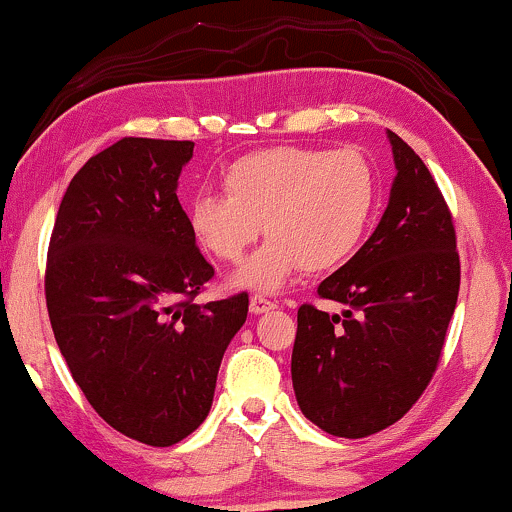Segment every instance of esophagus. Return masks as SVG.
I'll return each mask as SVG.
<instances>
[{"label":"esophagus","instance_id":"34e87169","mask_svg":"<svg viewBox=\"0 0 512 512\" xmlns=\"http://www.w3.org/2000/svg\"><path fill=\"white\" fill-rule=\"evenodd\" d=\"M249 309H251V314H254V316L266 314V311L275 309V302H270V299L261 297V294H254V297H251V302H249Z\"/></svg>","mask_w":512,"mask_h":512}]
</instances>
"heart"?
<instances>
[{"label":"heart","mask_w":512,"mask_h":512,"mask_svg":"<svg viewBox=\"0 0 512 512\" xmlns=\"http://www.w3.org/2000/svg\"><path fill=\"white\" fill-rule=\"evenodd\" d=\"M222 194H196L191 237L218 261L237 263L266 230L268 242L232 285L278 292L299 270L326 273L354 256L378 203L376 170L359 150L273 146L232 160Z\"/></svg>","instance_id":"1"}]
</instances>
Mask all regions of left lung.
<instances>
[{
  "label": "left lung",
  "instance_id": "left-lung-1",
  "mask_svg": "<svg viewBox=\"0 0 512 512\" xmlns=\"http://www.w3.org/2000/svg\"><path fill=\"white\" fill-rule=\"evenodd\" d=\"M386 134L395 162L386 213L362 249L318 285V297L345 311H297V405L340 438L371 436L410 412L434 376L460 292L446 201L422 158Z\"/></svg>",
  "mask_w": 512,
  "mask_h": 512
}]
</instances>
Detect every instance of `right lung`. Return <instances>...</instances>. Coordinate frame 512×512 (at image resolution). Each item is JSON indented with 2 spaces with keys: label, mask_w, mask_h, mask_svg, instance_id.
Segmentation results:
<instances>
[{
  "label": "right lung",
  "mask_w": 512,
  "mask_h": 512,
  "mask_svg": "<svg viewBox=\"0 0 512 512\" xmlns=\"http://www.w3.org/2000/svg\"><path fill=\"white\" fill-rule=\"evenodd\" d=\"M191 141L122 138L93 155L59 203L45 297L59 352L119 434L174 446L213 405L222 354L249 297L194 304L213 266L177 198Z\"/></svg>",
  "instance_id": "right-lung-1"
}]
</instances>
